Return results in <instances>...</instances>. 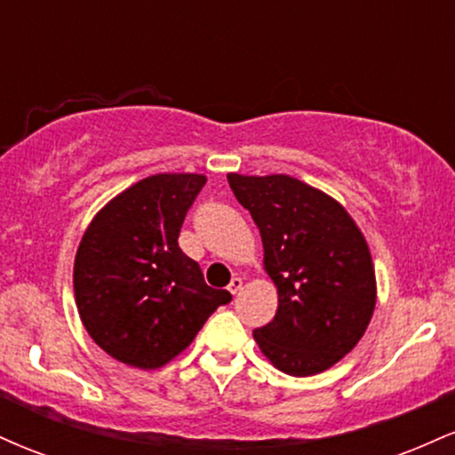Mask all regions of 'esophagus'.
Masks as SVG:
<instances>
[{
	"label": "esophagus",
	"instance_id": "34e87169",
	"mask_svg": "<svg viewBox=\"0 0 455 455\" xmlns=\"http://www.w3.org/2000/svg\"><path fill=\"white\" fill-rule=\"evenodd\" d=\"M242 286H243V280L242 278H233L231 284H228V291H231L233 295H237L239 291H242Z\"/></svg>",
	"mask_w": 455,
	"mask_h": 455
}]
</instances>
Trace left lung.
<instances>
[{
    "mask_svg": "<svg viewBox=\"0 0 455 455\" xmlns=\"http://www.w3.org/2000/svg\"><path fill=\"white\" fill-rule=\"evenodd\" d=\"M228 186L257 222L278 286L274 321L254 340L291 377L331 368L362 340L377 304L362 231L340 203L295 177L231 173Z\"/></svg>",
    "mask_w": 455,
    "mask_h": 455,
    "instance_id": "left-lung-1",
    "label": "left lung"
}]
</instances>
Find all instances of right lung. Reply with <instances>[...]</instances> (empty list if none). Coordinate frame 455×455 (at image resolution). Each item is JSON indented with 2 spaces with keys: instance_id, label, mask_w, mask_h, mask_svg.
<instances>
[{
  "instance_id": "obj_1",
  "label": "right lung",
  "mask_w": 455,
  "mask_h": 455,
  "mask_svg": "<svg viewBox=\"0 0 455 455\" xmlns=\"http://www.w3.org/2000/svg\"><path fill=\"white\" fill-rule=\"evenodd\" d=\"M205 181L192 173L151 175L113 198L83 235L75 259L78 315L117 362L160 368L233 299L207 286L177 243Z\"/></svg>"
}]
</instances>
